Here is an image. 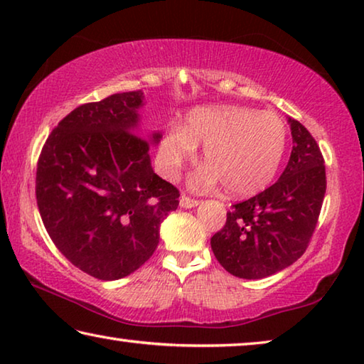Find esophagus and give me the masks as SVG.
I'll list each match as a JSON object with an SVG mask.
<instances>
[{
  "label": "esophagus",
  "instance_id": "obj_1",
  "mask_svg": "<svg viewBox=\"0 0 364 364\" xmlns=\"http://www.w3.org/2000/svg\"><path fill=\"white\" fill-rule=\"evenodd\" d=\"M197 205H199V200L191 199L189 196H181L180 197V207H183V208H194Z\"/></svg>",
  "mask_w": 364,
  "mask_h": 364
}]
</instances>
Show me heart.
Here are the masks:
<instances>
[{
	"label": "heart",
	"instance_id": "heart-1",
	"mask_svg": "<svg viewBox=\"0 0 364 364\" xmlns=\"http://www.w3.org/2000/svg\"><path fill=\"white\" fill-rule=\"evenodd\" d=\"M204 146L205 165L191 183L196 188L223 183L230 196L247 197L260 193L278 173L287 144V128L269 110L244 106L196 109L184 127H170L159 144V165L168 178Z\"/></svg>",
	"mask_w": 364,
	"mask_h": 364
}]
</instances>
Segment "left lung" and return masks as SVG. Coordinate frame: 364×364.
<instances>
[{
	"label": "left lung",
	"instance_id": "8db88e82",
	"mask_svg": "<svg viewBox=\"0 0 364 364\" xmlns=\"http://www.w3.org/2000/svg\"><path fill=\"white\" fill-rule=\"evenodd\" d=\"M292 152L273 186L232 205L210 245L228 273L262 279L304 255L315 231L326 193L324 159L315 138L289 117Z\"/></svg>",
	"mask_w": 364,
	"mask_h": 364
}]
</instances>
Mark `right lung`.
I'll return each mask as SVG.
<instances>
[{"label":"right lung","instance_id":"right-lung-1","mask_svg":"<svg viewBox=\"0 0 364 364\" xmlns=\"http://www.w3.org/2000/svg\"><path fill=\"white\" fill-rule=\"evenodd\" d=\"M143 91L83 104L49 134L36 167L43 225L67 260L115 281L149 260L178 189L154 173L160 132H139Z\"/></svg>","mask_w":364,"mask_h":364}]
</instances>
